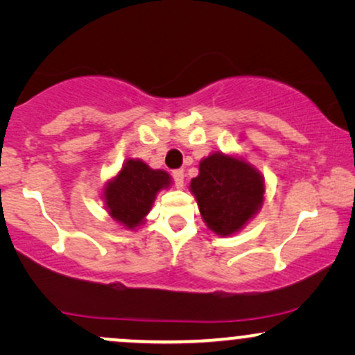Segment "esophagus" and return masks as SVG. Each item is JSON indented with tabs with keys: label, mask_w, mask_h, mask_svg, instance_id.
Wrapping results in <instances>:
<instances>
[{
	"label": "esophagus",
	"mask_w": 355,
	"mask_h": 355,
	"mask_svg": "<svg viewBox=\"0 0 355 355\" xmlns=\"http://www.w3.org/2000/svg\"><path fill=\"white\" fill-rule=\"evenodd\" d=\"M172 177H173L175 185H177V189H183V180H185V172H183L182 168L173 170Z\"/></svg>",
	"instance_id": "34e87169"
}]
</instances>
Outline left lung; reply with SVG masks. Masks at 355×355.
Listing matches in <instances>:
<instances>
[{"label":"left lung","instance_id":"1","mask_svg":"<svg viewBox=\"0 0 355 355\" xmlns=\"http://www.w3.org/2000/svg\"><path fill=\"white\" fill-rule=\"evenodd\" d=\"M203 222L218 235H234L259 211L266 185L259 170L223 153H211L198 166V177L191 178Z\"/></svg>","mask_w":355,"mask_h":355}]
</instances>
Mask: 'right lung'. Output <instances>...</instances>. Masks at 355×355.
<instances>
[{"mask_svg": "<svg viewBox=\"0 0 355 355\" xmlns=\"http://www.w3.org/2000/svg\"><path fill=\"white\" fill-rule=\"evenodd\" d=\"M168 185L170 175L164 170H153L145 162L130 158L105 187V205L115 222L133 230L145 220L158 191Z\"/></svg>", "mask_w": 355, "mask_h": 355, "instance_id": "add662e5", "label": "right lung"}]
</instances>
